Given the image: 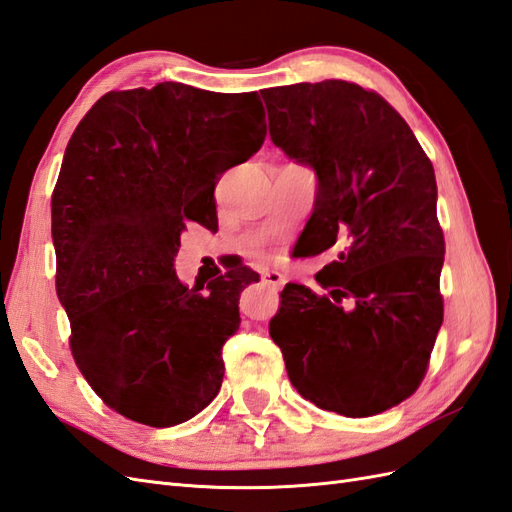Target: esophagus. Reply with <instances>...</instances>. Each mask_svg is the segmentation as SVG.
<instances>
[{"instance_id": "1", "label": "esophagus", "mask_w": 512, "mask_h": 512, "mask_svg": "<svg viewBox=\"0 0 512 512\" xmlns=\"http://www.w3.org/2000/svg\"><path fill=\"white\" fill-rule=\"evenodd\" d=\"M261 279H264L266 285L274 287V290H281V287L285 285V277L277 270H266L264 274H261Z\"/></svg>"}]
</instances>
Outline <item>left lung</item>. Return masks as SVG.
Segmentation results:
<instances>
[{"mask_svg":"<svg viewBox=\"0 0 512 512\" xmlns=\"http://www.w3.org/2000/svg\"><path fill=\"white\" fill-rule=\"evenodd\" d=\"M261 97L270 140L318 177L303 231L313 255L342 248L316 274L324 296L283 287L270 337L305 400L346 417L383 413L422 383L443 322L435 168L374 90L324 80Z\"/></svg>","mask_w":512,"mask_h":512,"instance_id":"8db88e82","label":"left lung"}]
</instances>
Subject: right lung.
I'll list each match as a JSON object with an SVG mask.
<instances>
[{"instance_id":"obj_1","label":"right lung","mask_w":512,"mask_h":512,"mask_svg":"<svg viewBox=\"0 0 512 512\" xmlns=\"http://www.w3.org/2000/svg\"><path fill=\"white\" fill-rule=\"evenodd\" d=\"M257 93L179 82L112 90L77 125L51 196L56 290L88 385L131 422L168 428L220 391L222 346L259 274L235 266L186 287L175 272L190 222L218 225L220 175L266 138Z\"/></svg>"}]
</instances>
